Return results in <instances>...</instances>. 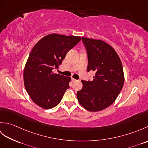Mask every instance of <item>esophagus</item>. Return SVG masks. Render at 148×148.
<instances>
[{
	"label": "esophagus",
	"instance_id": "1",
	"mask_svg": "<svg viewBox=\"0 0 148 148\" xmlns=\"http://www.w3.org/2000/svg\"><path fill=\"white\" fill-rule=\"evenodd\" d=\"M72 82H76V81H77V80L74 79V78H72Z\"/></svg>",
	"mask_w": 148,
	"mask_h": 148
}]
</instances>
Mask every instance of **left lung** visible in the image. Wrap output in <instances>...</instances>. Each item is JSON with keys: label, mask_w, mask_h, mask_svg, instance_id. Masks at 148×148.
Returning a JSON list of instances; mask_svg holds the SVG:
<instances>
[{"label": "left lung", "mask_w": 148, "mask_h": 148, "mask_svg": "<svg viewBox=\"0 0 148 148\" xmlns=\"http://www.w3.org/2000/svg\"><path fill=\"white\" fill-rule=\"evenodd\" d=\"M88 58L87 71H95L93 79L82 80L83 88L77 92L81 106L91 112L102 111L114 102L125 81L123 69L117 53L100 39L82 37Z\"/></svg>", "instance_id": "obj_1"}]
</instances>
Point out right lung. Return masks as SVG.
Returning <instances> with one entry per match:
<instances>
[{
	"mask_svg": "<svg viewBox=\"0 0 148 148\" xmlns=\"http://www.w3.org/2000/svg\"><path fill=\"white\" fill-rule=\"evenodd\" d=\"M79 36L51 34L37 42L23 71L24 85L32 101L45 109L54 108L69 88L70 77L55 74L67 52L81 40Z\"/></svg>",
	"mask_w": 148,
	"mask_h": 148,
	"instance_id": "1",
	"label": "right lung"
}]
</instances>
